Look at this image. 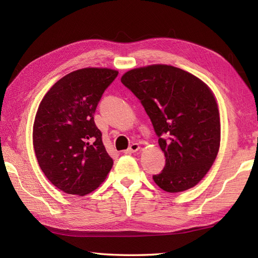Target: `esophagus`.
<instances>
[{
  "instance_id": "1",
  "label": "esophagus",
  "mask_w": 258,
  "mask_h": 258,
  "mask_svg": "<svg viewBox=\"0 0 258 258\" xmlns=\"http://www.w3.org/2000/svg\"><path fill=\"white\" fill-rule=\"evenodd\" d=\"M140 150V145L138 143H134L129 146L128 150L124 151V154H134Z\"/></svg>"
}]
</instances>
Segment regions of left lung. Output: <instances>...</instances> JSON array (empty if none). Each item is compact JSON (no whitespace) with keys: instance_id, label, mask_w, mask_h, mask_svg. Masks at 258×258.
Instances as JSON below:
<instances>
[{"instance_id":"obj_1","label":"left lung","mask_w":258,"mask_h":258,"mask_svg":"<svg viewBox=\"0 0 258 258\" xmlns=\"http://www.w3.org/2000/svg\"><path fill=\"white\" fill-rule=\"evenodd\" d=\"M121 83L141 101L151 118L166 165L154 182L168 192L197 185L216 158L221 142L220 112L208 86L172 66L130 70Z\"/></svg>"}]
</instances>
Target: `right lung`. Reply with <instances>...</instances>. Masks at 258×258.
<instances>
[{
  "instance_id": "add662e5",
  "label": "right lung",
  "mask_w": 258,
  "mask_h": 258,
  "mask_svg": "<svg viewBox=\"0 0 258 258\" xmlns=\"http://www.w3.org/2000/svg\"><path fill=\"white\" fill-rule=\"evenodd\" d=\"M118 72L86 68L62 77L46 93L33 124V145L44 174L70 195L98 188L113 167L93 114Z\"/></svg>"
}]
</instances>
